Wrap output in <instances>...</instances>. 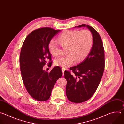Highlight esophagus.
I'll use <instances>...</instances> for the list:
<instances>
[{
	"label": "esophagus",
	"mask_w": 124,
	"mask_h": 124,
	"mask_svg": "<svg viewBox=\"0 0 124 124\" xmlns=\"http://www.w3.org/2000/svg\"><path fill=\"white\" fill-rule=\"evenodd\" d=\"M65 69H64V68H62V73H63V75H64V72H65Z\"/></svg>",
	"instance_id": "34e87169"
}]
</instances>
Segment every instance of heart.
I'll use <instances>...</instances> for the list:
<instances>
[{"mask_svg": "<svg viewBox=\"0 0 124 124\" xmlns=\"http://www.w3.org/2000/svg\"><path fill=\"white\" fill-rule=\"evenodd\" d=\"M59 40L63 47H67L66 52L68 54L57 58L54 62L56 66L64 68L72 65L76 60L78 62L83 60L89 54L93 43L92 34L87 29L65 30L59 36ZM48 48L52 55L59 54L60 47L54 40L49 41Z\"/></svg>", "mask_w": 124, "mask_h": 124, "instance_id": "heart-1", "label": "heart"}]
</instances>
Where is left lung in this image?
<instances>
[{
  "label": "left lung",
  "mask_w": 124,
  "mask_h": 124,
  "mask_svg": "<svg viewBox=\"0 0 124 124\" xmlns=\"http://www.w3.org/2000/svg\"><path fill=\"white\" fill-rule=\"evenodd\" d=\"M86 26L93 37L92 47L88 56L78 65L65 70L67 80L66 93L68 100L80 103L90 99L94 94L101 80L104 69V50L98 32L92 27L83 24L78 27Z\"/></svg>",
  "instance_id": "obj_1"
}]
</instances>
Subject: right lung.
I'll list each match as a JSON object with an SVG mask.
<instances>
[{
    "mask_svg": "<svg viewBox=\"0 0 124 124\" xmlns=\"http://www.w3.org/2000/svg\"><path fill=\"white\" fill-rule=\"evenodd\" d=\"M60 31L48 27L35 29L27 35L22 47L20 64L23 81L29 94L40 101L49 99L57 80L62 76L59 66L49 73L43 69L47 60L51 65L48 45Z\"/></svg>",
    "mask_w": 124,
    "mask_h": 124,
    "instance_id": "obj_1",
    "label": "right lung"
}]
</instances>
